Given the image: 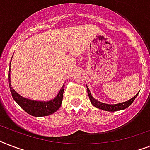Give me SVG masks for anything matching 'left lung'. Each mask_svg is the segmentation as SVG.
Returning a JSON list of instances; mask_svg holds the SVG:
<instances>
[{
  "mask_svg": "<svg viewBox=\"0 0 150 150\" xmlns=\"http://www.w3.org/2000/svg\"><path fill=\"white\" fill-rule=\"evenodd\" d=\"M87 88V92H88V95H89V100H90V102L93 105L94 107H97L99 109H101L103 110H106V111H117V110H121L126 109V108H128L129 106H130L132 103H133V101L135 100V99L136 98V96H138V93L136 95H135L134 97H132L130 100H128V101H125V102L123 103H116V104H107V103H104L100 102L94 98L93 96H92L91 93H90V90L88 88V86H86Z\"/></svg>",
  "mask_w": 150,
  "mask_h": 150,
  "instance_id": "left-lung-1",
  "label": "left lung"
}]
</instances>
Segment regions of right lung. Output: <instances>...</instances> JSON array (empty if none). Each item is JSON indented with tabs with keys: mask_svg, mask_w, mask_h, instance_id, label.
Masks as SVG:
<instances>
[{
	"mask_svg": "<svg viewBox=\"0 0 150 150\" xmlns=\"http://www.w3.org/2000/svg\"><path fill=\"white\" fill-rule=\"evenodd\" d=\"M9 74H8V82L10 87L11 93L15 102L24 110L28 114L34 117H44L48 116L54 114L60 108L63 100L64 87V84L62 86L61 89L55 97L49 101H39V100H33L30 99L23 97L18 93L15 89H13L11 83V63L9 66Z\"/></svg>",
	"mask_w": 150,
	"mask_h": 150,
	"instance_id": "obj_1",
	"label": "right lung"
}]
</instances>
